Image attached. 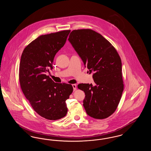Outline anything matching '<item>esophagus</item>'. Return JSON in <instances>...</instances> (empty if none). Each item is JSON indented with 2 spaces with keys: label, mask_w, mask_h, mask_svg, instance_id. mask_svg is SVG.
I'll list each match as a JSON object with an SVG mask.
<instances>
[{
  "label": "esophagus",
  "mask_w": 151,
  "mask_h": 151,
  "mask_svg": "<svg viewBox=\"0 0 151 151\" xmlns=\"http://www.w3.org/2000/svg\"><path fill=\"white\" fill-rule=\"evenodd\" d=\"M72 86L73 87V91H76V85L74 84H72Z\"/></svg>",
  "instance_id": "obj_1"
}]
</instances>
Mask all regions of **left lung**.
<instances>
[{"label":"left lung","instance_id":"obj_1","mask_svg":"<svg viewBox=\"0 0 151 151\" xmlns=\"http://www.w3.org/2000/svg\"><path fill=\"white\" fill-rule=\"evenodd\" d=\"M68 40L88 72L93 74L94 84L78 86L85 93L87 114L99 119L108 118L115 111L123 91L121 58L107 40L91 29L74 30Z\"/></svg>","mask_w":151,"mask_h":151}]
</instances>
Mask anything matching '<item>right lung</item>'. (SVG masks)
<instances>
[{"label":"right lung","mask_w":151,"mask_h":151,"mask_svg":"<svg viewBox=\"0 0 151 151\" xmlns=\"http://www.w3.org/2000/svg\"><path fill=\"white\" fill-rule=\"evenodd\" d=\"M70 30L38 37L24 49L19 67L22 91L36 113L49 120L67 114L65 101L72 93L71 84L55 83L46 73L52 70L54 58L64 46Z\"/></svg>","instance_id":"1"}]
</instances>
